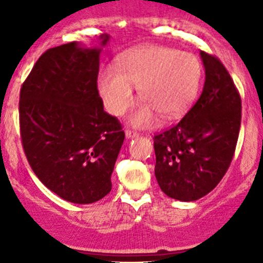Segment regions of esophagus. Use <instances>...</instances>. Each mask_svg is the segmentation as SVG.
I'll return each instance as SVG.
<instances>
[{
    "label": "esophagus",
    "instance_id": "1",
    "mask_svg": "<svg viewBox=\"0 0 263 263\" xmlns=\"http://www.w3.org/2000/svg\"><path fill=\"white\" fill-rule=\"evenodd\" d=\"M124 134H126V137H128V139L137 136V132L136 131H132V129H129V128H126Z\"/></svg>",
    "mask_w": 263,
    "mask_h": 263
}]
</instances>
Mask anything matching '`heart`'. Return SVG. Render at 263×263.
Instances as JSON below:
<instances>
[{"label":"heart","mask_w":263,"mask_h":263,"mask_svg":"<svg viewBox=\"0 0 263 263\" xmlns=\"http://www.w3.org/2000/svg\"><path fill=\"white\" fill-rule=\"evenodd\" d=\"M202 65L190 52L160 46L127 50L117 68L104 67L98 75V91L110 115L121 116L134 100L132 86L139 87L140 103L132 112L136 126L146 127L156 116L176 119L192 107L202 81Z\"/></svg>","instance_id":"heart-1"}]
</instances>
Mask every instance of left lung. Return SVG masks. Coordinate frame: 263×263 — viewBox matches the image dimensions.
<instances>
[{"instance_id": "1", "label": "left lung", "mask_w": 263, "mask_h": 263, "mask_svg": "<svg viewBox=\"0 0 263 263\" xmlns=\"http://www.w3.org/2000/svg\"><path fill=\"white\" fill-rule=\"evenodd\" d=\"M206 80L181 121L154 135L155 177L166 196L196 201L214 190L229 169L242 119L240 94L216 55L201 52Z\"/></svg>"}]
</instances>
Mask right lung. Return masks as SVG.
Listing matches in <instances>:
<instances>
[{
	"instance_id": "right-lung-1",
	"label": "right lung",
	"mask_w": 263,
	"mask_h": 263,
	"mask_svg": "<svg viewBox=\"0 0 263 263\" xmlns=\"http://www.w3.org/2000/svg\"><path fill=\"white\" fill-rule=\"evenodd\" d=\"M103 44L108 35H102ZM100 49L76 42L47 49L21 85L18 123L35 176L73 203H92L112 190L110 176L124 140L98 91Z\"/></svg>"
}]
</instances>
